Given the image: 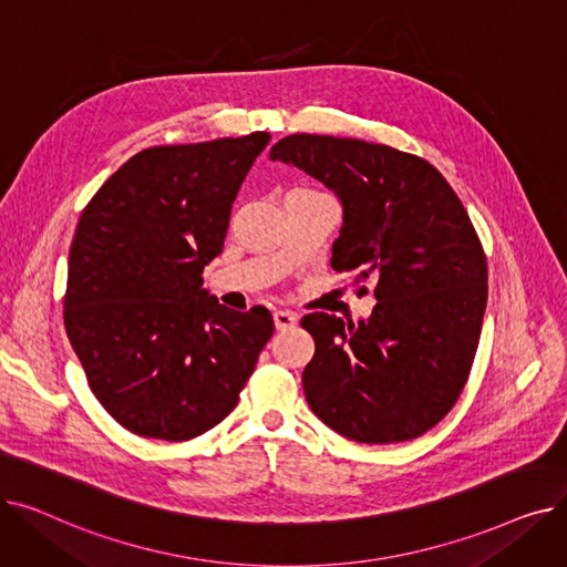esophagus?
I'll use <instances>...</instances> for the list:
<instances>
[{"label": "esophagus", "mask_w": 567, "mask_h": 567, "mask_svg": "<svg viewBox=\"0 0 567 567\" xmlns=\"http://www.w3.org/2000/svg\"><path fill=\"white\" fill-rule=\"evenodd\" d=\"M274 321H276V329L278 331H289V329H293L296 323H299V315L289 312V310H276L274 312Z\"/></svg>", "instance_id": "obj_1"}]
</instances>
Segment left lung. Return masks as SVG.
I'll return each mask as SVG.
<instances>
[{
	"label": "left lung",
	"instance_id": "8db88e82",
	"mask_svg": "<svg viewBox=\"0 0 567 567\" xmlns=\"http://www.w3.org/2000/svg\"><path fill=\"white\" fill-rule=\"evenodd\" d=\"M268 158L338 195L331 266L377 285L359 323L303 317L315 338L303 370L310 409L359 443L425 434L464 389L487 306V259L466 208L436 167L385 144L296 133Z\"/></svg>",
	"mask_w": 567,
	"mask_h": 567
}]
</instances>
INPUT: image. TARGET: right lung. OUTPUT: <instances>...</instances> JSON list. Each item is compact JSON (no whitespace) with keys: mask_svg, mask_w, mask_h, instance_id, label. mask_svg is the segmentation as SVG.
<instances>
[{"mask_svg":"<svg viewBox=\"0 0 567 567\" xmlns=\"http://www.w3.org/2000/svg\"><path fill=\"white\" fill-rule=\"evenodd\" d=\"M268 140L144 148L84 206L64 326L89 389L137 436L188 441L216 427L274 336L266 308L236 312L202 287Z\"/></svg>","mask_w":567,"mask_h":567,"instance_id":"obj_1","label":"right lung"}]
</instances>
